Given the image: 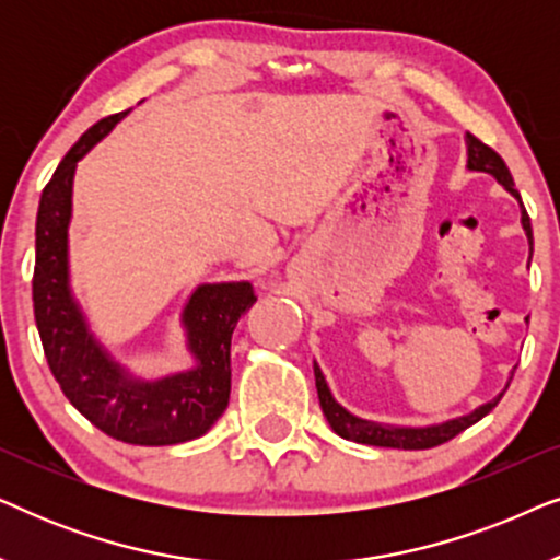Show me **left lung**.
<instances>
[{"instance_id": "1", "label": "left lung", "mask_w": 560, "mask_h": 560, "mask_svg": "<svg viewBox=\"0 0 560 560\" xmlns=\"http://www.w3.org/2000/svg\"><path fill=\"white\" fill-rule=\"evenodd\" d=\"M466 167L477 173H489L492 178L500 183V186L517 198L520 203V221H523L525 236L530 242V257H533V226H530V217H527L523 201H520V194L515 190V180H512L510 167L504 165V160L497 155L492 148H487L485 142L477 140L474 135H466ZM527 320V318H525ZM313 374H316V389H318V400H320V410L331 425L334 433H339L341 439L347 441H357V443H366V446H382V448H405V451H420V448H433L441 446L458 435L466 428L477 423L492 412L497 402L502 400L504 389L510 385H504V389L494 400H489L485 405H479L477 410L466 412V416L443 420V423H433V425H389V423H377V420H366L359 418L354 412H349L343 405L336 402V397L331 395V389L326 385L324 372L320 366L313 362ZM512 380V377H510Z\"/></svg>"}]
</instances>
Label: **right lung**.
Wrapping results in <instances>:
<instances>
[{"mask_svg":"<svg viewBox=\"0 0 560 560\" xmlns=\"http://www.w3.org/2000/svg\"><path fill=\"white\" fill-rule=\"evenodd\" d=\"M127 114H112L83 132L43 188L35 221V324L52 377L83 418L117 441L173 446L203 435L226 410L232 393V334L257 295L247 280L198 285L180 313L194 366L165 377L144 380L127 370L91 334L71 290L68 265L73 175L79 160Z\"/></svg>","mask_w":560,"mask_h":560,"instance_id":"1","label":"right lung"}]
</instances>
